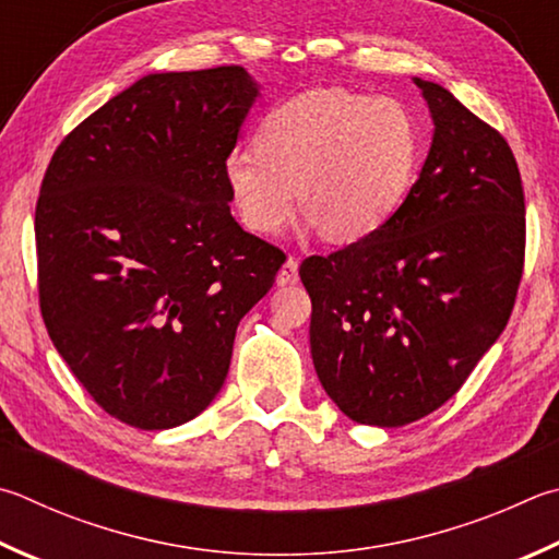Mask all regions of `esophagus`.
<instances>
[{
	"label": "esophagus",
	"instance_id": "obj_1",
	"mask_svg": "<svg viewBox=\"0 0 559 559\" xmlns=\"http://www.w3.org/2000/svg\"><path fill=\"white\" fill-rule=\"evenodd\" d=\"M278 286H296L298 283V259L290 257L286 263H283L276 278Z\"/></svg>",
	"mask_w": 559,
	"mask_h": 559
}]
</instances>
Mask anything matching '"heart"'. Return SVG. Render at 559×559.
I'll use <instances>...</instances> for the list:
<instances>
[{
    "label": "heart",
    "instance_id": "1",
    "mask_svg": "<svg viewBox=\"0 0 559 559\" xmlns=\"http://www.w3.org/2000/svg\"><path fill=\"white\" fill-rule=\"evenodd\" d=\"M418 160V121L399 99L318 87L273 107L257 148L231 151L222 174L231 205L257 235L286 227L302 198L324 235L354 241L399 210Z\"/></svg>",
    "mask_w": 559,
    "mask_h": 559
}]
</instances>
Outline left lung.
Returning <instances> with one entry per match:
<instances>
[{
    "instance_id": "left-lung-1",
    "label": "left lung",
    "mask_w": 559,
    "mask_h": 559,
    "mask_svg": "<svg viewBox=\"0 0 559 559\" xmlns=\"http://www.w3.org/2000/svg\"><path fill=\"white\" fill-rule=\"evenodd\" d=\"M415 85L435 121L420 178L371 235L300 263L322 389L379 428L420 420L462 389L511 318L525 261L509 141L444 87Z\"/></svg>"
}]
</instances>
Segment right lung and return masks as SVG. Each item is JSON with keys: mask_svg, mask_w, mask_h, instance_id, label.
<instances>
[{"mask_svg": "<svg viewBox=\"0 0 559 559\" xmlns=\"http://www.w3.org/2000/svg\"><path fill=\"white\" fill-rule=\"evenodd\" d=\"M257 95L241 66L141 78L60 141L40 182L46 330L131 428L168 430L207 408L239 320L286 261L231 217L222 174Z\"/></svg>", "mask_w": 559, "mask_h": 559, "instance_id": "add662e5", "label": "right lung"}]
</instances>
